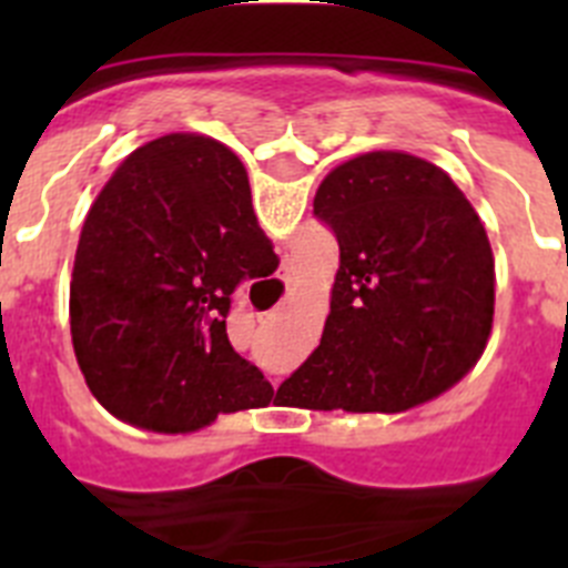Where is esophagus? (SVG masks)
<instances>
[{
	"label": "esophagus",
	"mask_w": 568,
	"mask_h": 568,
	"mask_svg": "<svg viewBox=\"0 0 568 568\" xmlns=\"http://www.w3.org/2000/svg\"><path fill=\"white\" fill-rule=\"evenodd\" d=\"M267 287H275V284H267Z\"/></svg>",
	"instance_id": "34e87169"
}]
</instances>
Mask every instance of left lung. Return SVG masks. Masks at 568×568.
Wrapping results in <instances>:
<instances>
[{"mask_svg": "<svg viewBox=\"0 0 568 568\" xmlns=\"http://www.w3.org/2000/svg\"><path fill=\"white\" fill-rule=\"evenodd\" d=\"M313 215L341 250L321 344L275 398L310 409L400 413L458 384L495 315V258L453 179L378 150L321 182Z\"/></svg>", "mask_w": 568, "mask_h": 568, "instance_id": "1", "label": "left lung"}]
</instances>
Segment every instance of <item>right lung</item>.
Here are the masks:
<instances>
[{
	"mask_svg": "<svg viewBox=\"0 0 568 568\" xmlns=\"http://www.w3.org/2000/svg\"><path fill=\"white\" fill-rule=\"evenodd\" d=\"M247 170L207 135L133 150L84 219L70 335L90 393L153 433H193L273 393L227 338L241 281L275 273Z\"/></svg>",
	"mask_w": 568,
	"mask_h": 568,
	"instance_id": "1",
	"label": "right lung"
}]
</instances>
